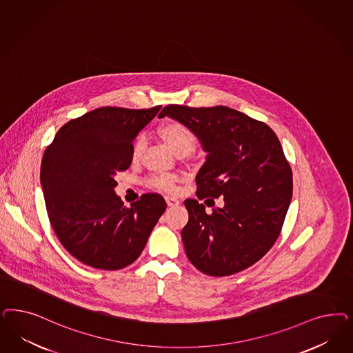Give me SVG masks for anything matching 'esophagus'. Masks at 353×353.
<instances>
[{
    "instance_id": "esophagus-1",
    "label": "esophagus",
    "mask_w": 353,
    "mask_h": 353,
    "mask_svg": "<svg viewBox=\"0 0 353 353\" xmlns=\"http://www.w3.org/2000/svg\"><path fill=\"white\" fill-rule=\"evenodd\" d=\"M165 200H166V203H168L169 206H176V205H179V200L175 199V197H172V196H166Z\"/></svg>"
}]
</instances>
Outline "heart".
Returning a JSON list of instances; mask_svg holds the SVG:
<instances>
[{
  "instance_id": "obj_1",
  "label": "heart",
  "mask_w": 353,
  "mask_h": 353,
  "mask_svg": "<svg viewBox=\"0 0 353 353\" xmlns=\"http://www.w3.org/2000/svg\"><path fill=\"white\" fill-rule=\"evenodd\" d=\"M161 135L165 139V141L168 143V145L170 147L171 150L175 154H179L183 152L191 153L196 147V137L194 132L178 122H170L168 125H163L161 128ZM147 147V139L144 135L137 137L134 145H132V159H139L141 157L143 152L145 150ZM149 187L152 188H157V190H163V191H172L175 188V181L171 175H156L152 176L147 182Z\"/></svg>"
}]
</instances>
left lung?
Returning <instances> with one entry per match:
<instances>
[{"mask_svg":"<svg viewBox=\"0 0 353 353\" xmlns=\"http://www.w3.org/2000/svg\"><path fill=\"white\" fill-rule=\"evenodd\" d=\"M165 117L188 127L206 153L194 178L197 197L222 196L225 203L206 213L197 200L184 201L185 254L208 275L239 273L273 247L292 199V171L279 139L269 125L221 105H169L159 115Z\"/></svg>","mask_w":353,"mask_h":353,"instance_id":"1","label":"left lung"}]
</instances>
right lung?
Instances as JSON below:
<instances>
[{
  "label": "right lung",
  "instance_id": "1",
  "mask_svg": "<svg viewBox=\"0 0 353 353\" xmlns=\"http://www.w3.org/2000/svg\"><path fill=\"white\" fill-rule=\"evenodd\" d=\"M159 109H94L62 125L46 148L40 183L48 216L62 245L84 265H131L166 209L161 194L125 206L114 191L117 171L130 168L134 140Z\"/></svg>",
  "mask_w": 353,
  "mask_h": 353
}]
</instances>
